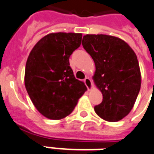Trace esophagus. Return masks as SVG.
Listing matches in <instances>:
<instances>
[{"label": "esophagus", "instance_id": "1", "mask_svg": "<svg viewBox=\"0 0 154 154\" xmlns=\"http://www.w3.org/2000/svg\"><path fill=\"white\" fill-rule=\"evenodd\" d=\"M85 84L86 87L88 88V90H92V88H93V84H92V80L90 79L89 77H86L85 79Z\"/></svg>", "mask_w": 154, "mask_h": 154}]
</instances>
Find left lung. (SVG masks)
Returning <instances> with one entry per match:
<instances>
[{
  "label": "left lung",
  "mask_w": 154,
  "mask_h": 154,
  "mask_svg": "<svg viewBox=\"0 0 154 154\" xmlns=\"http://www.w3.org/2000/svg\"><path fill=\"white\" fill-rule=\"evenodd\" d=\"M82 45L95 62L92 79L103 94L96 113L117 122L133 108L141 88V72L134 51L124 40L107 35H86Z\"/></svg>",
  "instance_id": "8db88e82"
}]
</instances>
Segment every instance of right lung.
Instances as JSON below:
<instances>
[{
	"instance_id": "right-lung-1",
	"label": "right lung",
	"mask_w": 154,
	"mask_h": 154,
	"mask_svg": "<svg viewBox=\"0 0 154 154\" xmlns=\"http://www.w3.org/2000/svg\"><path fill=\"white\" fill-rule=\"evenodd\" d=\"M82 34L51 33L30 52L25 67V88L35 107L50 119L69 116L87 88L75 78L69 57L81 46Z\"/></svg>"
}]
</instances>
